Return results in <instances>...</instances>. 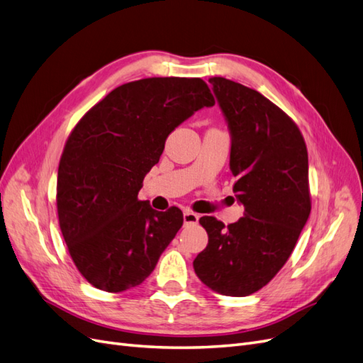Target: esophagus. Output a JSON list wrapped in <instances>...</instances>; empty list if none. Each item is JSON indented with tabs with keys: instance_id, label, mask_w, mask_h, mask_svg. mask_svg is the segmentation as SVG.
Returning <instances> with one entry per match:
<instances>
[{
	"instance_id": "obj_1",
	"label": "esophagus",
	"mask_w": 363,
	"mask_h": 363,
	"mask_svg": "<svg viewBox=\"0 0 363 363\" xmlns=\"http://www.w3.org/2000/svg\"><path fill=\"white\" fill-rule=\"evenodd\" d=\"M199 215L196 213H194V212H191V211H186L184 213H183V223H184V225H191V224H196L199 223Z\"/></svg>"
}]
</instances>
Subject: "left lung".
I'll use <instances>...</instances> for the list:
<instances>
[{"label":"left lung","mask_w":363,"mask_h":363,"mask_svg":"<svg viewBox=\"0 0 363 363\" xmlns=\"http://www.w3.org/2000/svg\"><path fill=\"white\" fill-rule=\"evenodd\" d=\"M232 133L230 169L244 216L224 225L200 218L207 247L194 260L212 291L245 296L283 268L311 213L309 159L300 128L260 92L224 77L208 79Z\"/></svg>","instance_id":"1"}]
</instances>
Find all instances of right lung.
Masks as SVG:
<instances>
[{"label": "right lung", "instance_id": "1", "mask_svg": "<svg viewBox=\"0 0 363 363\" xmlns=\"http://www.w3.org/2000/svg\"><path fill=\"white\" fill-rule=\"evenodd\" d=\"M213 104L201 79L151 77L118 86L72 128L59 163L57 215L71 259L92 286L123 292L156 268L183 213L157 212L138 194L171 131Z\"/></svg>", "mask_w": 363, "mask_h": 363}]
</instances>
